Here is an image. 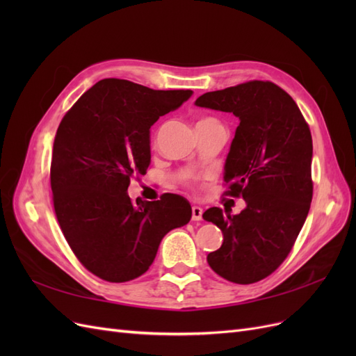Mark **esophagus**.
Masks as SVG:
<instances>
[{
    "instance_id": "obj_1",
    "label": "esophagus",
    "mask_w": 356,
    "mask_h": 356,
    "mask_svg": "<svg viewBox=\"0 0 356 356\" xmlns=\"http://www.w3.org/2000/svg\"><path fill=\"white\" fill-rule=\"evenodd\" d=\"M202 213H203V209L200 207H193L191 208V220L193 221L202 220Z\"/></svg>"
}]
</instances>
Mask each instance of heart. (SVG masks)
<instances>
[{
    "label": "heart",
    "mask_w": 356,
    "mask_h": 356,
    "mask_svg": "<svg viewBox=\"0 0 356 356\" xmlns=\"http://www.w3.org/2000/svg\"><path fill=\"white\" fill-rule=\"evenodd\" d=\"M204 120H212V118H204ZM204 120H202V122H204ZM215 122V120H213Z\"/></svg>",
    "instance_id": "heart-1"
}]
</instances>
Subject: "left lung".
<instances>
[{"instance_id": "left-lung-1", "label": "left lung", "mask_w": 356, "mask_h": 356, "mask_svg": "<svg viewBox=\"0 0 356 356\" xmlns=\"http://www.w3.org/2000/svg\"><path fill=\"white\" fill-rule=\"evenodd\" d=\"M197 106L233 113L239 126L224 165L227 195L242 196L246 207L209 208L203 220L222 232L220 250L208 264L234 284H254L273 273L289 254L310 209V129L291 96L270 81H248L208 92Z\"/></svg>"}]
</instances>
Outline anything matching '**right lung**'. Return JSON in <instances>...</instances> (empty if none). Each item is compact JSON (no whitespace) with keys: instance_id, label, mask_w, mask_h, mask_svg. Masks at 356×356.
Listing matches in <instances>:
<instances>
[{"instance_id":"right-lung-1","label":"right lung","mask_w":356,"mask_h":356,"mask_svg":"<svg viewBox=\"0 0 356 356\" xmlns=\"http://www.w3.org/2000/svg\"><path fill=\"white\" fill-rule=\"evenodd\" d=\"M191 95L105 79L62 118L50 166L53 204L72 252L104 281L144 275L165 234L191 218L188 200L178 195L136 204L127 195L152 161L149 129Z\"/></svg>"}]
</instances>
